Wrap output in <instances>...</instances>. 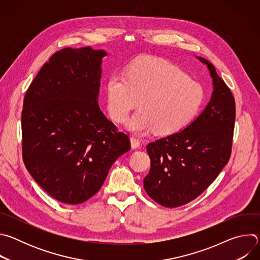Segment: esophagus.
I'll use <instances>...</instances> for the list:
<instances>
[{"instance_id": "obj_1", "label": "esophagus", "mask_w": 260, "mask_h": 260, "mask_svg": "<svg viewBox=\"0 0 260 260\" xmlns=\"http://www.w3.org/2000/svg\"><path fill=\"white\" fill-rule=\"evenodd\" d=\"M131 144H132L133 149H137V148L140 147V140L135 138V137H132L131 138Z\"/></svg>"}]
</instances>
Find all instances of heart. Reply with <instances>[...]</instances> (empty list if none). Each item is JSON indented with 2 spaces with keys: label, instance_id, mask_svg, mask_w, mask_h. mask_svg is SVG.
<instances>
[{
  "label": "heart",
  "instance_id": "heart-1",
  "mask_svg": "<svg viewBox=\"0 0 260 260\" xmlns=\"http://www.w3.org/2000/svg\"><path fill=\"white\" fill-rule=\"evenodd\" d=\"M108 112L114 121L127 122L137 135H171L187 126L204 102L203 86L179 67L155 57L132 62L125 73H112L106 81Z\"/></svg>",
  "mask_w": 260,
  "mask_h": 260
}]
</instances>
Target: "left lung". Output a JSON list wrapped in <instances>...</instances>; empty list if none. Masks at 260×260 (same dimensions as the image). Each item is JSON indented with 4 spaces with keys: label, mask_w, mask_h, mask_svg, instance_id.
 I'll use <instances>...</instances> for the list:
<instances>
[{
    "label": "left lung",
    "mask_w": 260,
    "mask_h": 260,
    "mask_svg": "<svg viewBox=\"0 0 260 260\" xmlns=\"http://www.w3.org/2000/svg\"><path fill=\"white\" fill-rule=\"evenodd\" d=\"M213 79L211 100L183 131L147 145L150 172L144 188L167 208L187 204L202 194L229 162L236 120L234 95L215 67L203 57Z\"/></svg>",
    "instance_id": "left-lung-1"
}]
</instances>
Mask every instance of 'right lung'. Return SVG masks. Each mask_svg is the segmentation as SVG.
Masks as SVG:
<instances>
[{
    "instance_id": "obj_1",
    "label": "right lung",
    "mask_w": 260,
    "mask_h": 260,
    "mask_svg": "<svg viewBox=\"0 0 260 260\" xmlns=\"http://www.w3.org/2000/svg\"><path fill=\"white\" fill-rule=\"evenodd\" d=\"M104 50L63 48L27 88L21 113L22 158L53 199L78 205L94 196L114 161L131 149L98 103Z\"/></svg>"
}]
</instances>
